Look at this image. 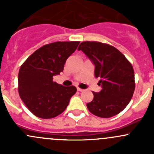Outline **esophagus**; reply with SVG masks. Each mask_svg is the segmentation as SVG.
I'll return each mask as SVG.
<instances>
[{"label":"esophagus","instance_id":"1","mask_svg":"<svg viewBox=\"0 0 154 154\" xmlns=\"http://www.w3.org/2000/svg\"><path fill=\"white\" fill-rule=\"evenodd\" d=\"M77 91H84V89H83V88H78V87H77Z\"/></svg>","mask_w":154,"mask_h":154}]
</instances>
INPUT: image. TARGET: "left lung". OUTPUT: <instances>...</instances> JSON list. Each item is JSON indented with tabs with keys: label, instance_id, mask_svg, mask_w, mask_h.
<instances>
[{
	"label": "left lung",
	"instance_id": "left-lung-1",
	"mask_svg": "<svg viewBox=\"0 0 154 154\" xmlns=\"http://www.w3.org/2000/svg\"><path fill=\"white\" fill-rule=\"evenodd\" d=\"M94 66V76L101 85L94 92L92 101L86 104L90 112L100 118H110L125 109L135 90L134 71L131 63L113 46L98 42H83L79 45Z\"/></svg>",
	"mask_w": 154,
	"mask_h": 154
}]
</instances>
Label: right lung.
Instances as JSON below:
<instances>
[{
    "instance_id": "add662e5",
    "label": "right lung",
    "mask_w": 154,
    "mask_h": 154,
    "mask_svg": "<svg viewBox=\"0 0 154 154\" xmlns=\"http://www.w3.org/2000/svg\"><path fill=\"white\" fill-rule=\"evenodd\" d=\"M80 42H57L38 48L22 64L18 73V92L32 114L52 119L65 111L77 91L75 86L54 82Z\"/></svg>"
}]
</instances>
